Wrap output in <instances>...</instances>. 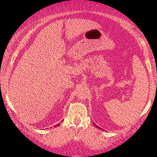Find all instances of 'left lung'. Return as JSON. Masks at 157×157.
I'll list each match as a JSON object with an SVG mask.
<instances>
[{
	"instance_id": "left-lung-1",
	"label": "left lung",
	"mask_w": 157,
	"mask_h": 157,
	"mask_svg": "<svg viewBox=\"0 0 157 157\" xmlns=\"http://www.w3.org/2000/svg\"><path fill=\"white\" fill-rule=\"evenodd\" d=\"M95 126H96V127H97V128H99V127H98V126H96V124H95Z\"/></svg>"
}]
</instances>
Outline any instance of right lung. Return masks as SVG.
Masks as SVG:
<instances>
[{
  "mask_svg": "<svg viewBox=\"0 0 157 157\" xmlns=\"http://www.w3.org/2000/svg\"><path fill=\"white\" fill-rule=\"evenodd\" d=\"M59 126V124H57V126ZM56 126H55V127H56Z\"/></svg>",
  "mask_w": 157,
  "mask_h": 157,
  "instance_id": "add662e5",
  "label": "right lung"
}]
</instances>
